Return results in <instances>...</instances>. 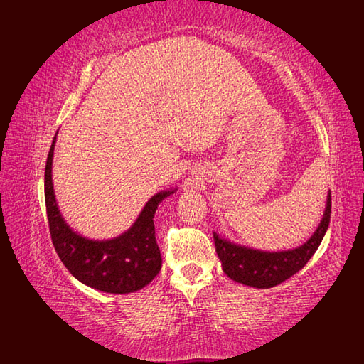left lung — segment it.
Wrapping results in <instances>:
<instances>
[{"label": "left lung", "mask_w": 364, "mask_h": 364, "mask_svg": "<svg viewBox=\"0 0 364 364\" xmlns=\"http://www.w3.org/2000/svg\"><path fill=\"white\" fill-rule=\"evenodd\" d=\"M331 213V198L330 192L327 196L326 211H323L322 220L316 228L311 237L305 244L296 249L282 250V252H264L255 250L250 247L235 244L219 233H213L215 252L222 262V269L231 280L242 283L253 288L266 289L274 288L282 282L288 280L296 272L304 267L310 258L318 250L330 223Z\"/></svg>", "instance_id": "1"}]
</instances>
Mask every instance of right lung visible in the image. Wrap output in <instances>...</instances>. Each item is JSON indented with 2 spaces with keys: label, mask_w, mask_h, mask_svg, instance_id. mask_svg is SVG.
<instances>
[{
  "label": "right lung",
  "mask_w": 364,
  "mask_h": 364,
  "mask_svg": "<svg viewBox=\"0 0 364 364\" xmlns=\"http://www.w3.org/2000/svg\"><path fill=\"white\" fill-rule=\"evenodd\" d=\"M56 137L45 166V205L54 249L76 280L89 288L111 294L142 289L161 270V252L154 237V213L176 189L161 191L145 203L136 222L112 239H89L75 231L59 211L53 189V154Z\"/></svg>",
  "instance_id": "right-lung-1"
}]
</instances>
